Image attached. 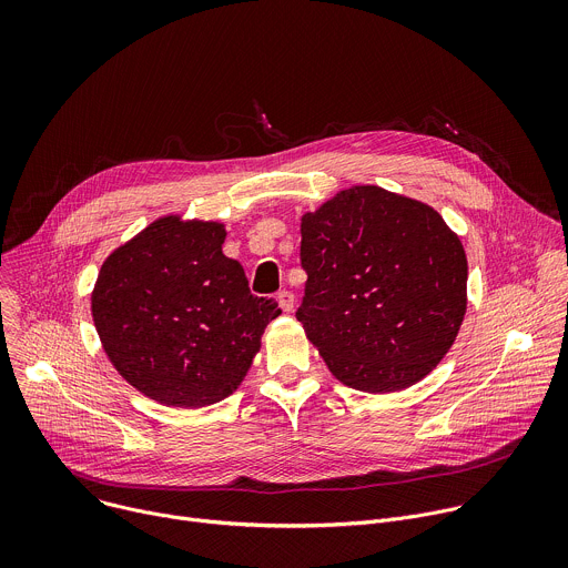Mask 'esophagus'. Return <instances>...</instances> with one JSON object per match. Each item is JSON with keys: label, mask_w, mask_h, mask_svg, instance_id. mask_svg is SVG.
Wrapping results in <instances>:
<instances>
[{"label": "esophagus", "mask_w": 568, "mask_h": 568, "mask_svg": "<svg viewBox=\"0 0 568 568\" xmlns=\"http://www.w3.org/2000/svg\"><path fill=\"white\" fill-rule=\"evenodd\" d=\"M276 298H278V305H281L283 312H292V307H294V294L292 292L283 290V292H278Z\"/></svg>", "instance_id": "obj_1"}]
</instances>
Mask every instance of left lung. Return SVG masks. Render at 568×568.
I'll return each mask as SVG.
<instances>
[{
    "mask_svg": "<svg viewBox=\"0 0 568 568\" xmlns=\"http://www.w3.org/2000/svg\"><path fill=\"white\" fill-rule=\"evenodd\" d=\"M296 310L331 373L366 393L420 382L452 348L467 307V258L432 206L355 186L301 220Z\"/></svg>",
    "mask_w": 568,
    "mask_h": 568,
    "instance_id": "1",
    "label": "left lung"
}]
</instances>
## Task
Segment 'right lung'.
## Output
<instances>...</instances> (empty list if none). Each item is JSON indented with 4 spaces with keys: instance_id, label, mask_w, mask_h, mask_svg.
<instances>
[{
    "instance_id": "right-lung-1",
    "label": "right lung",
    "mask_w": 568,
    "mask_h": 568,
    "mask_svg": "<svg viewBox=\"0 0 568 568\" xmlns=\"http://www.w3.org/2000/svg\"><path fill=\"white\" fill-rule=\"evenodd\" d=\"M224 235L217 222L161 217L103 263L92 292L110 362L169 407L197 409L231 395L281 314L222 254Z\"/></svg>"
}]
</instances>
